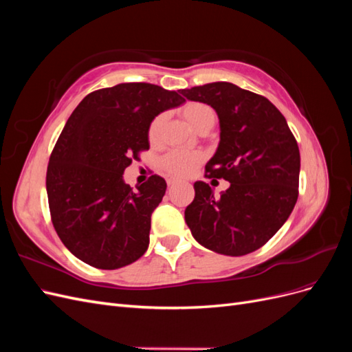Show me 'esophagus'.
I'll use <instances>...</instances> for the list:
<instances>
[{
  "label": "esophagus",
  "mask_w": 352,
  "mask_h": 352,
  "mask_svg": "<svg viewBox=\"0 0 352 352\" xmlns=\"http://www.w3.org/2000/svg\"><path fill=\"white\" fill-rule=\"evenodd\" d=\"M176 184H177L176 179H173V177H168V179H167V185H168V186H173V185H176Z\"/></svg>",
  "instance_id": "1"
}]
</instances>
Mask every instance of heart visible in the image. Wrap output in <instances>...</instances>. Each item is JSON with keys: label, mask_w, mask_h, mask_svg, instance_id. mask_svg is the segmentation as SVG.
Here are the masks:
<instances>
[{"label": "heart", "mask_w": 352, "mask_h": 352, "mask_svg": "<svg viewBox=\"0 0 352 352\" xmlns=\"http://www.w3.org/2000/svg\"><path fill=\"white\" fill-rule=\"evenodd\" d=\"M180 114L184 119L198 131L199 127L207 123L208 120L214 119V113L208 107V105L202 102H186L182 109H180ZM163 117L158 116L151 122L150 127H148V140L151 144L158 141L160 131H162ZM202 155L195 151H180L175 150L167 153L162 158V167L166 170L168 175L176 177H184L194 172V170L201 164Z\"/></svg>", "instance_id": "1"}]
</instances>
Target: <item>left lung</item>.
I'll return each mask as SVG.
<instances>
[{"mask_svg": "<svg viewBox=\"0 0 352 352\" xmlns=\"http://www.w3.org/2000/svg\"><path fill=\"white\" fill-rule=\"evenodd\" d=\"M180 94L216 110L220 142L206 177L230 182L220 197L208 184L195 182L186 225L202 247L219 254L238 257L261 248L283 226L298 199L301 157L286 119L263 95L229 82Z\"/></svg>", "mask_w": 352, "mask_h": 352, "instance_id": "1", "label": "left lung"}]
</instances>
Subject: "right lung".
<instances>
[{
  "mask_svg": "<svg viewBox=\"0 0 352 352\" xmlns=\"http://www.w3.org/2000/svg\"><path fill=\"white\" fill-rule=\"evenodd\" d=\"M184 102L175 91L133 82L94 91L74 109L47 168L52 225L74 257L102 270L142 257L167 185L153 175L133 190L123 172L150 148L154 117Z\"/></svg>",
  "mask_w": 352,
  "mask_h": 352,
  "instance_id": "obj_1",
  "label": "right lung"
}]
</instances>
